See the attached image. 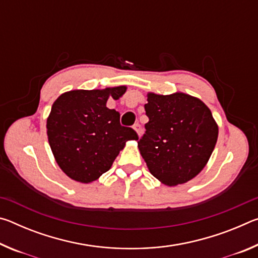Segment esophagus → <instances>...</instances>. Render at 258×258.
<instances>
[{
    "mask_svg": "<svg viewBox=\"0 0 258 258\" xmlns=\"http://www.w3.org/2000/svg\"><path fill=\"white\" fill-rule=\"evenodd\" d=\"M133 128L135 130V132L138 133V135L139 137H141V134H142V127H141V125H140L139 123H137V124H134V126H133Z\"/></svg>",
    "mask_w": 258,
    "mask_h": 258,
    "instance_id": "1",
    "label": "esophagus"
}]
</instances>
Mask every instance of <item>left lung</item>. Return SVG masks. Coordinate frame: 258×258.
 Masks as SVG:
<instances>
[{
  "instance_id": "1",
  "label": "left lung",
  "mask_w": 258,
  "mask_h": 258,
  "mask_svg": "<svg viewBox=\"0 0 258 258\" xmlns=\"http://www.w3.org/2000/svg\"><path fill=\"white\" fill-rule=\"evenodd\" d=\"M149 121L138 141L150 173L166 185L197 176L215 148L218 127L202 100L185 93H148Z\"/></svg>"
}]
</instances>
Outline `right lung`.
<instances>
[{
    "label": "right lung",
    "instance_id": "1",
    "mask_svg": "<svg viewBox=\"0 0 258 258\" xmlns=\"http://www.w3.org/2000/svg\"><path fill=\"white\" fill-rule=\"evenodd\" d=\"M126 86L74 90L55 100L46 120L47 139L56 164L67 175L90 183L109 171L137 132L120 125V115L107 108L109 97L119 99Z\"/></svg>",
    "mask_w": 258,
    "mask_h": 258
}]
</instances>
